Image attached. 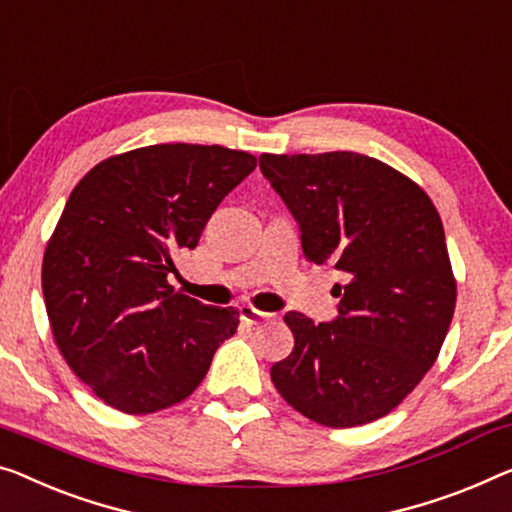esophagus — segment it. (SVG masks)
I'll return each instance as SVG.
<instances>
[{"label": "esophagus", "instance_id": "esophagus-1", "mask_svg": "<svg viewBox=\"0 0 512 512\" xmlns=\"http://www.w3.org/2000/svg\"><path fill=\"white\" fill-rule=\"evenodd\" d=\"M239 315L246 324H262V322H266V319L273 317V315H269V312H262V310L253 308V305H241Z\"/></svg>", "mask_w": 512, "mask_h": 512}]
</instances>
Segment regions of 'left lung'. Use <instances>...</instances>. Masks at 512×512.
Returning a JSON list of instances; mask_svg holds the SVG:
<instances>
[{
  "label": "left lung",
  "instance_id": "obj_1",
  "mask_svg": "<svg viewBox=\"0 0 512 512\" xmlns=\"http://www.w3.org/2000/svg\"><path fill=\"white\" fill-rule=\"evenodd\" d=\"M259 170L299 223L305 259L345 276L333 322L287 312L294 352L271 368L273 384L319 425L377 421L432 368L451 326L439 213L421 186L354 151L262 154Z\"/></svg>",
  "mask_w": 512,
  "mask_h": 512
}]
</instances>
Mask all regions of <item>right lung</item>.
I'll list each match as a JSON object with an SVG mask.
<instances>
[{"instance_id": "right-lung-1", "label": "right lung", "mask_w": 512, "mask_h": 512, "mask_svg": "<svg viewBox=\"0 0 512 512\" xmlns=\"http://www.w3.org/2000/svg\"><path fill=\"white\" fill-rule=\"evenodd\" d=\"M246 151L154 144L112 156L73 188L43 257L52 335L71 370L124 414L186 400L239 310L174 292V255L255 170Z\"/></svg>"}]
</instances>
